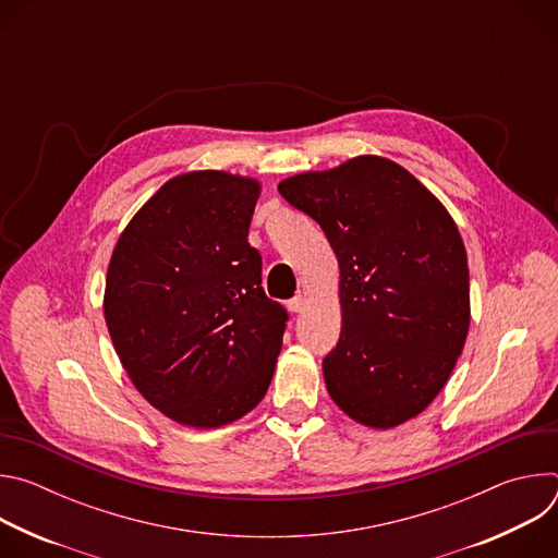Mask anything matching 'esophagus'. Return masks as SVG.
<instances>
[{
    "label": "esophagus",
    "instance_id": "obj_1",
    "mask_svg": "<svg viewBox=\"0 0 558 558\" xmlns=\"http://www.w3.org/2000/svg\"><path fill=\"white\" fill-rule=\"evenodd\" d=\"M287 306H289L291 313H300V311L304 308V298H302V295H295V298H291V300L287 302Z\"/></svg>",
    "mask_w": 558,
    "mask_h": 558
}]
</instances>
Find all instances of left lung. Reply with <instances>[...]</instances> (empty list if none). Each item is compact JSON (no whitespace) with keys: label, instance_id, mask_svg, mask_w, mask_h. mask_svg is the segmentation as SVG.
Instances as JSON below:
<instances>
[{"label":"left lung","instance_id":"8db88e82","mask_svg":"<svg viewBox=\"0 0 558 558\" xmlns=\"http://www.w3.org/2000/svg\"><path fill=\"white\" fill-rule=\"evenodd\" d=\"M278 192L323 227L338 256L342 331L323 360L331 400L371 428L420 415L448 381L470 325L454 220L381 156L284 179Z\"/></svg>","mask_w":558,"mask_h":558}]
</instances>
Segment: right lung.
<instances>
[{
    "instance_id": "1",
    "label": "right lung",
    "mask_w": 558,
    "mask_h": 558,
    "mask_svg": "<svg viewBox=\"0 0 558 558\" xmlns=\"http://www.w3.org/2000/svg\"><path fill=\"white\" fill-rule=\"evenodd\" d=\"M260 185L227 172L168 181L119 235L106 325L136 390L170 420L218 428L265 397L289 313L247 241Z\"/></svg>"
}]
</instances>
